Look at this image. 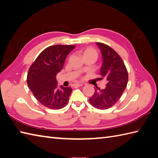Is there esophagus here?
Here are the masks:
<instances>
[{"instance_id": "obj_1", "label": "esophagus", "mask_w": 158, "mask_h": 158, "mask_svg": "<svg viewBox=\"0 0 158 158\" xmlns=\"http://www.w3.org/2000/svg\"><path fill=\"white\" fill-rule=\"evenodd\" d=\"M83 84L82 83H75V84H74V87H80V86H82Z\"/></svg>"}]
</instances>
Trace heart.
<instances>
[{
    "label": "heart",
    "mask_w": 158,
    "mask_h": 158,
    "mask_svg": "<svg viewBox=\"0 0 158 158\" xmlns=\"http://www.w3.org/2000/svg\"><path fill=\"white\" fill-rule=\"evenodd\" d=\"M83 56H88V55H92V56H95L96 58H97V56H98V53H97L96 50L92 48H88L85 49L83 51Z\"/></svg>",
    "instance_id": "obj_1"
}]
</instances>
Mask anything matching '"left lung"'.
Listing matches in <instances>:
<instances>
[{
	"label": "left lung",
	"instance_id": "obj_1",
	"mask_svg": "<svg viewBox=\"0 0 158 158\" xmlns=\"http://www.w3.org/2000/svg\"><path fill=\"white\" fill-rule=\"evenodd\" d=\"M96 45L102 60L100 79H105L107 83L105 89L96 88L89 102L95 108L104 110L113 106L120 98L126 88L128 74L122 59L115 50L102 43H96Z\"/></svg>",
	"mask_w": 158,
	"mask_h": 158
}]
</instances>
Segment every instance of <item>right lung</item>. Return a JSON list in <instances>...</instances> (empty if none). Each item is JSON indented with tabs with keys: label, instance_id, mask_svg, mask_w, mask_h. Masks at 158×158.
<instances>
[{
	"label": "right lung",
	"instance_id": "right-lung-1",
	"mask_svg": "<svg viewBox=\"0 0 158 158\" xmlns=\"http://www.w3.org/2000/svg\"><path fill=\"white\" fill-rule=\"evenodd\" d=\"M75 48V45L50 46L40 53L28 70L29 88L38 101L49 109H60L69 101L72 88L58 86L56 77Z\"/></svg>",
	"mask_w": 158,
	"mask_h": 158
}]
</instances>
